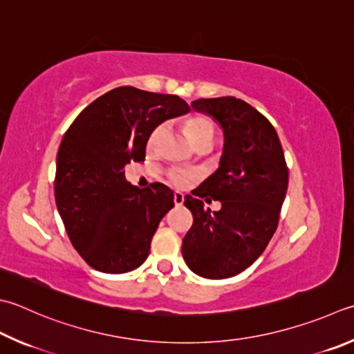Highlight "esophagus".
Instances as JSON below:
<instances>
[{"label": "esophagus", "instance_id": "34e87169", "mask_svg": "<svg viewBox=\"0 0 354 354\" xmlns=\"http://www.w3.org/2000/svg\"><path fill=\"white\" fill-rule=\"evenodd\" d=\"M183 200H185V197H183L182 192L176 191L174 192V203H176V206H182L183 205Z\"/></svg>", "mask_w": 354, "mask_h": 354}]
</instances>
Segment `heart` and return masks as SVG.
<instances>
[{
    "label": "heart",
    "mask_w": 354,
    "mask_h": 354,
    "mask_svg": "<svg viewBox=\"0 0 354 354\" xmlns=\"http://www.w3.org/2000/svg\"><path fill=\"white\" fill-rule=\"evenodd\" d=\"M185 129H186V134H188L192 143H196V142H198V140L206 138V137L214 138V134H216L214 123L211 122V118L205 117V115L189 117L185 122ZM162 132H163V126H157V128L152 131V134L149 136V140H148L149 148H154L156 143L158 142L160 136H162ZM192 177L194 176L189 174V172H183V171L171 172V182L176 186H186L191 182Z\"/></svg>",
    "instance_id": "heart-1"
}]
</instances>
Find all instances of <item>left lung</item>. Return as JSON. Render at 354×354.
I'll return each instance as SVG.
<instances>
[{"instance_id":"1","label":"left lung","mask_w":354,"mask_h":354,"mask_svg":"<svg viewBox=\"0 0 354 354\" xmlns=\"http://www.w3.org/2000/svg\"><path fill=\"white\" fill-rule=\"evenodd\" d=\"M191 106L223 131L218 169L198 186L197 194L218 199L223 208L211 213L199 198L185 196L194 222L183 237L182 254L198 276L232 277L256 262L274 234L288 169L276 129L251 104L218 97L200 98Z\"/></svg>"}]
</instances>
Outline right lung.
I'll list each match as a JSON object with an SVG mask.
<instances>
[{"mask_svg":"<svg viewBox=\"0 0 354 354\" xmlns=\"http://www.w3.org/2000/svg\"><path fill=\"white\" fill-rule=\"evenodd\" d=\"M188 112L177 95L122 86L80 112L64 134L55 202L73 248L94 270L120 274L148 257L160 220L174 206V192L162 183L140 189L126 182L124 166L143 162L158 124Z\"/></svg>","mask_w":354,"mask_h":354,"instance_id":"1","label":"right lung"}]
</instances>
